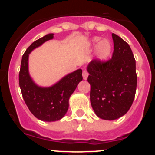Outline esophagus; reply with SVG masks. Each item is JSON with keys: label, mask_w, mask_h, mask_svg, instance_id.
Listing matches in <instances>:
<instances>
[{"label": "esophagus", "mask_w": 155, "mask_h": 155, "mask_svg": "<svg viewBox=\"0 0 155 155\" xmlns=\"http://www.w3.org/2000/svg\"><path fill=\"white\" fill-rule=\"evenodd\" d=\"M82 75H83V78H84V80H86V79L87 78V77H88V72H87L86 70H84V71H83V73H82Z\"/></svg>", "instance_id": "34e87169"}]
</instances>
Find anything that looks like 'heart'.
Listing matches in <instances>:
<instances>
[{"mask_svg":"<svg viewBox=\"0 0 155 155\" xmlns=\"http://www.w3.org/2000/svg\"><path fill=\"white\" fill-rule=\"evenodd\" d=\"M92 45L96 46V55L99 60H105L111 54L112 45L108 40L101 41V38L94 37L92 39Z\"/></svg>","mask_w":155,"mask_h":155,"instance_id":"1","label":"heart"}]
</instances>
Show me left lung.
<instances>
[{
  "instance_id": "8db88e82",
  "label": "left lung",
  "mask_w": 155,
  "mask_h": 155,
  "mask_svg": "<svg viewBox=\"0 0 155 155\" xmlns=\"http://www.w3.org/2000/svg\"><path fill=\"white\" fill-rule=\"evenodd\" d=\"M114 43L112 58L94 59L87 66V81L93 110L101 119L113 120L128 112L137 89L136 61L127 42L112 34Z\"/></svg>"
}]
</instances>
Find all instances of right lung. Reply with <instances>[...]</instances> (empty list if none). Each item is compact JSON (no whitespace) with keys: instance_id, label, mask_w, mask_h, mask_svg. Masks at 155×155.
<instances>
[{"instance_id":"1","label":"right lung","mask_w":155,"mask_h":155,"mask_svg":"<svg viewBox=\"0 0 155 155\" xmlns=\"http://www.w3.org/2000/svg\"><path fill=\"white\" fill-rule=\"evenodd\" d=\"M53 38L48 34L33 42L23 54L19 71V86L24 101L33 116L46 122L57 121L66 114L69 98L82 81V70H77L50 87H40L32 81L28 74V54L35 48Z\"/></svg>"}]
</instances>
